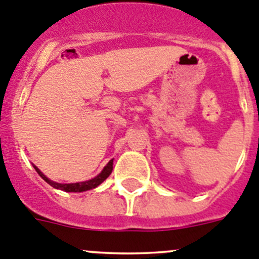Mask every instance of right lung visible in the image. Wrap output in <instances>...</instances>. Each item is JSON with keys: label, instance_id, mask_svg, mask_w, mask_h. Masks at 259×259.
Masks as SVG:
<instances>
[{"label": "right lung", "instance_id": "1", "mask_svg": "<svg viewBox=\"0 0 259 259\" xmlns=\"http://www.w3.org/2000/svg\"><path fill=\"white\" fill-rule=\"evenodd\" d=\"M112 163H114V159L110 160V162L107 163L106 165H105L104 169L101 170V173H100V175H97L95 178H92V180L84 181V182H77V183H58V182H54V181L49 180V178H48L47 176H45L44 173H42L41 170H40L39 168L36 167V165H34V164H32V165H34V168H35V170L37 172V175H39L40 177H41L42 180L45 181V182L49 183L52 187L57 188V190L66 191V192H83V191L92 190V188H95V187H97L99 185H101V183L104 182V181L106 180V178L109 177L110 175H111Z\"/></svg>", "mask_w": 259, "mask_h": 259}]
</instances>
